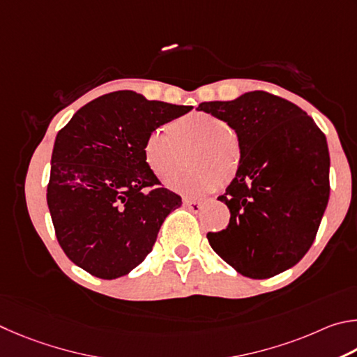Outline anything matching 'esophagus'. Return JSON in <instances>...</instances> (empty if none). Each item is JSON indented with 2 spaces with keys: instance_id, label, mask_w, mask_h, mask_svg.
<instances>
[{
  "instance_id": "obj_1",
  "label": "esophagus",
  "mask_w": 357,
  "mask_h": 357,
  "mask_svg": "<svg viewBox=\"0 0 357 357\" xmlns=\"http://www.w3.org/2000/svg\"><path fill=\"white\" fill-rule=\"evenodd\" d=\"M183 204H185L186 208L192 211V213H197V211H201L202 207H204L202 201H191V199H185Z\"/></svg>"
}]
</instances>
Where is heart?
Returning <instances> with one entry per match:
<instances>
[{
    "instance_id": "1",
    "label": "heart",
    "mask_w": 357,
    "mask_h": 357,
    "mask_svg": "<svg viewBox=\"0 0 357 357\" xmlns=\"http://www.w3.org/2000/svg\"><path fill=\"white\" fill-rule=\"evenodd\" d=\"M190 148V162L198 169L171 180L169 186L174 191L197 197L235 177L241 162V144L227 122L210 112L195 111L175 119L169 127L150 131L142 153L152 172L166 182L181 170L183 152Z\"/></svg>"
}]
</instances>
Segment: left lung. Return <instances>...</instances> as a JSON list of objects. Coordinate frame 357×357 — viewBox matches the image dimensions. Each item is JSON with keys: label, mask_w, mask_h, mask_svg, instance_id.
<instances>
[{"label": "left lung", "mask_w": 357, "mask_h": 357, "mask_svg": "<svg viewBox=\"0 0 357 357\" xmlns=\"http://www.w3.org/2000/svg\"><path fill=\"white\" fill-rule=\"evenodd\" d=\"M235 130L241 162L220 196L227 229L208 232L213 251L243 276L268 279L309 251L329 201L326 136L299 106L265 91L232 102H204Z\"/></svg>", "instance_id": "left-lung-1"}]
</instances>
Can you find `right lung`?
Returning a JSON list of instances; mask_svg holds the SVG:
<instances>
[{"label":"right lung","instance_id":"right-lung-1","mask_svg":"<svg viewBox=\"0 0 357 357\" xmlns=\"http://www.w3.org/2000/svg\"><path fill=\"white\" fill-rule=\"evenodd\" d=\"M191 109L117 91L84 105L59 131L47 204L56 238L75 265L116 279L152 251L182 197L162 188L147 166L144 141Z\"/></svg>","mask_w":357,"mask_h":357}]
</instances>
